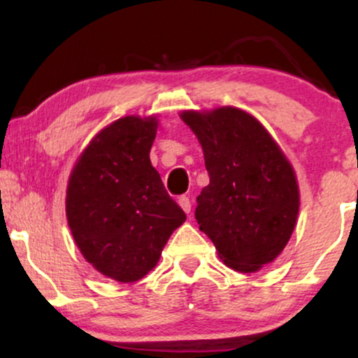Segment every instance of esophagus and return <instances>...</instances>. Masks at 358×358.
I'll return each instance as SVG.
<instances>
[{
	"mask_svg": "<svg viewBox=\"0 0 358 358\" xmlns=\"http://www.w3.org/2000/svg\"><path fill=\"white\" fill-rule=\"evenodd\" d=\"M178 205L183 208L185 213H190V210H192V202H190V199H188L187 195L180 196V199H178Z\"/></svg>",
	"mask_w": 358,
	"mask_h": 358,
	"instance_id": "34e87169",
	"label": "esophagus"
}]
</instances>
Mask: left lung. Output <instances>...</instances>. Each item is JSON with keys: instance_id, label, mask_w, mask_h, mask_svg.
I'll return each instance as SVG.
<instances>
[{"instance_id": "1", "label": "left lung", "mask_w": 358, "mask_h": 358, "mask_svg": "<svg viewBox=\"0 0 358 358\" xmlns=\"http://www.w3.org/2000/svg\"><path fill=\"white\" fill-rule=\"evenodd\" d=\"M199 138L210 183L195 219L229 268L256 273L286 248L296 225V175L264 126L245 110H185Z\"/></svg>"}]
</instances>
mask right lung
Here are the masks:
<instances>
[{"label": "right lung", "instance_id": "obj_1", "mask_svg": "<svg viewBox=\"0 0 358 358\" xmlns=\"http://www.w3.org/2000/svg\"><path fill=\"white\" fill-rule=\"evenodd\" d=\"M155 116H126L92 138L69 178V227L85 261L119 282L145 278L187 220L150 162Z\"/></svg>", "mask_w": 358, "mask_h": 358}]
</instances>
